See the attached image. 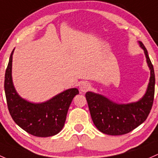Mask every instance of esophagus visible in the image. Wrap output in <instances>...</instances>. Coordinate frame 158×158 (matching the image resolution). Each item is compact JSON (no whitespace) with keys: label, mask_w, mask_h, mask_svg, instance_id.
I'll return each instance as SVG.
<instances>
[{"label":"esophagus","mask_w":158,"mask_h":158,"mask_svg":"<svg viewBox=\"0 0 158 158\" xmlns=\"http://www.w3.org/2000/svg\"><path fill=\"white\" fill-rule=\"evenodd\" d=\"M90 85L89 83L87 82H82L81 84H80V90L81 92H86L89 90Z\"/></svg>","instance_id":"34e87169"}]
</instances>
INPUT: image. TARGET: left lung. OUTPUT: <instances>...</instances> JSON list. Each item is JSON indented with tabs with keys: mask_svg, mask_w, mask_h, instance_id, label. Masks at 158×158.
Instances as JSON below:
<instances>
[{
	"mask_svg": "<svg viewBox=\"0 0 158 158\" xmlns=\"http://www.w3.org/2000/svg\"><path fill=\"white\" fill-rule=\"evenodd\" d=\"M151 77L145 94L139 101L127 104L114 103L100 94L86 93V99L93 122L99 131L110 135H121L130 132L144 123L150 113L154 102L155 76L147 49L141 42Z\"/></svg>",
	"mask_w": 158,
	"mask_h": 158,
	"instance_id": "obj_1",
	"label": "left lung"
}]
</instances>
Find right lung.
I'll use <instances>...</instances> for the list:
<instances>
[{
  "mask_svg": "<svg viewBox=\"0 0 158 158\" xmlns=\"http://www.w3.org/2000/svg\"><path fill=\"white\" fill-rule=\"evenodd\" d=\"M14 50L10 56L4 78V90L10 114L16 124L29 134L37 137L57 135L64 127L68 108L73 98L79 94L78 90L68 89L41 103H33L23 99L13 84Z\"/></svg>",
  "mask_w": 158,
  "mask_h": 158,
  "instance_id": "obj_1",
  "label": "right lung"
}]
</instances>
